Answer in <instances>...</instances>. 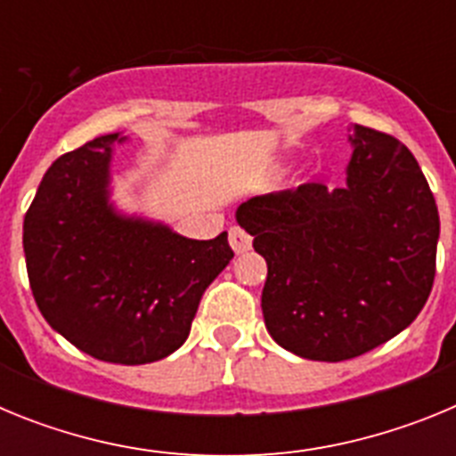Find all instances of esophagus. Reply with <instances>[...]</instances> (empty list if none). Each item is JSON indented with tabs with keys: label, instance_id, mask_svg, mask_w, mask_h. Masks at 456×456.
Returning a JSON list of instances; mask_svg holds the SVG:
<instances>
[{
	"label": "esophagus",
	"instance_id": "esophagus-1",
	"mask_svg": "<svg viewBox=\"0 0 456 456\" xmlns=\"http://www.w3.org/2000/svg\"><path fill=\"white\" fill-rule=\"evenodd\" d=\"M228 241H231V247H232V251L237 253V256H240V253H247V251H251V247H253V237L248 235L247 231H241V228H231V232H228Z\"/></svg>",
	"mask_w": 456,
	"mask_h": 456
}]
</instances>
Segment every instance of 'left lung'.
Wrapping results in <instances>:
<instances>
[{"instance_id": "1", "label": "left lung", "mask_w": 456, "mask_h": 456, "mask_svg": "<svg viewBox=\"0 0 456 456\" xmlns=\"http://www.w3.org/2000/svg\"><path fill=\"white\" fill-rule=\"evenodd\" d=\"M347 132L342 187L301 184L235 212L267 260L269 336L326 363L361 356L416 320L432 292L441 235L436 200L409 148L363 125Z\"/></svg>"}]
</instances>
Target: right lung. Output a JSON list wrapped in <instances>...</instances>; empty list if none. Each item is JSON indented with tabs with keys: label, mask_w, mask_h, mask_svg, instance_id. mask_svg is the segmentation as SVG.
Segmentation results:
<instances>
[{
	"label": "right lung",
	"mask_w": 456,
	"mask_h": 456,
	"mask_svg": "<svg viewBox=\"0 0 456 456\" xmlns=\"http://www.w3.org/2000/svg\"><path fill=\"white\" fill-rule=\"evenodd\" d=\"M125 141L98 136L47 168L22 247L34 299L56 333L98 361L143 365L183 347L200 297L235 253L228 232L189 240L118 209L111 159Z\"/></svg>",
	"instance_id": "obj_1"
}]
</instances>
